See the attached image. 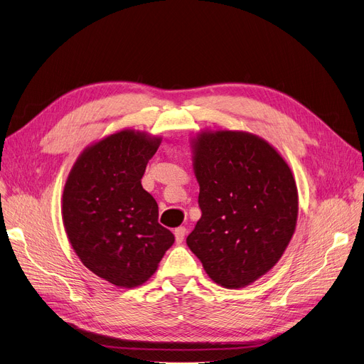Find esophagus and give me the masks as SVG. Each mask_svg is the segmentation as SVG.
<instances>
[{"mask_svg":"<svg viewBox=\"0 0 364 364\" xmlns=\"http://www.w3.org/2000/svg\"><path fill=\"white\" fill-rule=\"evenodd\" d=\"M174 236H176L177 243H181L184 240V236H186V227H177L174 230Z\"/></svg>","mask_w":364,"mask_h":364,"instance_id":"34e87169","label":"esophagus"}]
</instances>
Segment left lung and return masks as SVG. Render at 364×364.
Masks as SVG:
<instances>
[{
    "label": "left lung",
    "instance_id": "left-lung-1",
    "mask_svg": "<svg viewBox=\"0 0 364 364\" xmlns=\"http://www.w3.org/2000/svg\"><path fill=\"white\" fill-rule=\"evenodd\" d=\"M202 217L187 246L227 289L269 273L288 247L298 218L292 171L264 139L245 131H202L192 139Z\"/></svg>",
    "mask_w": 364,
    "mask_h": 364
}]
</instances>
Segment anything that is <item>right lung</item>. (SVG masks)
Here are the masks:
<instances>
[{"mask_svg":"<svg viewBox=\"0 0 364 364\" xmlns=\"http://www.w3.org/2000/svg\"><path fill=\"white\" fill-rule=\"evenodd\" d=\"M161 141L144 131L110 134L81 153L65 184L62 217L75 254L118 288L147 282L176 240L141 186Z\"/></svg>","mask_w":364,"mask_h":364,"instance_id":"obj_1","label":"right lung"}]
</instances>
